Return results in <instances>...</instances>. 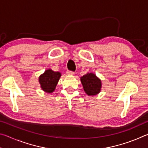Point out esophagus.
<instances>
[{"label": "esophagus", "mask_w": 148, "mask_h": 148, "mask_svg": "<svg viewBox=\"0 0 148 148\" xmlns=\"http://www.w3.org/2000/svg\"><path fill=\"white\" fill-rule=\"evenodd\" d=\"M74 72L72 71H66V74L69 75V76H72V75H74Z\"/></svg>", "instance_id": "34e87169"}]
</instances>
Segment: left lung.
I'll list each match as a JSON object with an SVG mask.
<instances>
[{"label":"left lung","mask_w":148,"mask_h":148,"mask_svg":"<svg viewBox=\"0 0 148 148\" xmlns=\"http://www.w3.org/2000/svg\"><path fill=\"white\" fill-rule=\"evenodd\" d=\"M84 91L89 96H94L99 93L101 90L102 83L96 75L93 73H87L80 78Z\"/></svg>","instance_id":"8db88e82"}]
</instances>
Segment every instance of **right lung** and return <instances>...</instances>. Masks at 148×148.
Listing matches in <instances>:
<instances>
[{"instance_id":"obj_1","label":"right lung","mask_w":148,"mask_h":148,"mask_svg":"<svg viewBox=\"0 0 148 148\" xmlns=\"http://www.w3.org/2000/svg\"><path fill=\"white\" fill-rule=\"evenodd\" d=\"M61 76V74L59 72H54L51 69L46 70L39 77V83L42 89L49 93L53 92Z\"/></svg>"}]
</instances>
